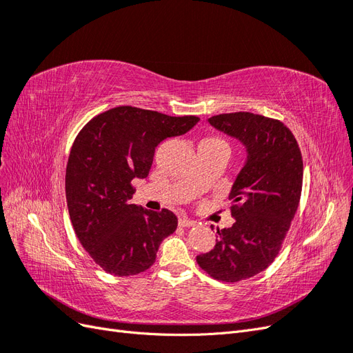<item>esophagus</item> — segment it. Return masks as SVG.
<instances>
[{"mask_svg":"<svg viewBox=\"0 0 353 353\" xmlns=\"http://www.w3.org/2000/svg\"><path fill=\"white\" fill-rule=\"evenodd\" d=\"M178 223H179V227H183V228H190V227H194L196 225V222L188 219V218H181Z\"/></svg>","mask_w":353,"mask_h":353,"instance_id":"obj_1","label":"esophagus"}]
</instances>
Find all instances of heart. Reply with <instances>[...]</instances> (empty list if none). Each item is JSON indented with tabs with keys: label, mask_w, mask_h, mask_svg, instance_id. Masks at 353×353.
<instances>
[{
	"label": "heart",
	"mask_w": 353,
	"mask_h": 353,
	"mask_svg": "<svg viewBox=\"0 0 353 353\" xmlns=\"http://www.w3.org/2000/svg\"><path fill=\"white\" fill-rule=\"evenodd\" d=\"M200 145L203 147V145H227V144L219 137H208V138H203L200 141Z\"/></svg>",
	"instance_id": "b5f03b06"
}]
</instances>
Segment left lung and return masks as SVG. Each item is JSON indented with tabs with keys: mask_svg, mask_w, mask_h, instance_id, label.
<instances>
[{
	"mask_svg": "<svg viewBox=\"0 0 353 353\" xmlns=\"http://www.w3.org/2000/svg\"><path fill=\"white\" fill-rule=\"evenodd\" d=\"M209 123L248 148L230 193L236 222L216 228L215 248L197 256L212 279L232 284L262 272L279 254L301 200L303 160L294 135L279 119L236 112L212 116Z\"/></svg>",
	"mask_w": 353,
	"mask_h": 353,
	"instance_id": "obj_1",
	"label": "left lung"
}]
</instances>
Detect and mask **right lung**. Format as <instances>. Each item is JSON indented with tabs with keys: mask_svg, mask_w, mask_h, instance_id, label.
<instances>
[{
	"mask_svg": "<svg viewBox=\"0 0 353 353\" xmlns=\"http://www.w3.org/2000/svg\"><path fill=\"white\" fill-rule=\"evenodd\" d=\"M199 121L119 105L94 116L74 138L66 166L69 215L83 249L105 272H144L162 240L176 230L170 210L132 205V179L148 175L160 143Z\"/></svg>",
	"mask_w": 353,
	"mask_h": 353,
	"instance_id": "1",
	"label": "right lung"
}]
</instances>
